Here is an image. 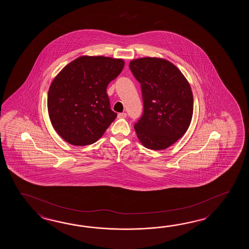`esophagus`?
Wrapping results in <instances>:
<instances>
[{"instance_id":"1","label":"esophagus","mask_w":249,"mask_h":249,"mask_svg":"<svg viewBox=\"0 0 249 249\" xmlns=\"http://www.w3.org/2000/svg\"><path fill=\"white\" fill-rule=\"evenodd\" d=\"M126 117V113H124V112H123V113H119V114L117 115V117H118V118H125Z\"/></svg>"}]
</instances>
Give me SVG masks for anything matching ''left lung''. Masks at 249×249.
Wrapping results in <instances>:
<instances>
[{
    "instance_id": "obj_1",
    "label": "left lung",
    "mask_w": 249,
    "mask_h": 249,
    "mask_svg": "<svg viewBox=\"0 0 249 249\" xmlns=\"http://www.w3.org/2000/svg\"><path fill=\"white\" fill-rule=\"evenodd\" d=\"M129 68L142 93V116L134 124L138 139L149 149L167 148L183 136L191 124V85L180 70L164 58H137Z\"/></svg>"
}]
</instances>
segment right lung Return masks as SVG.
<instances>
[{
	"mask_svg": "<svg viewBox=\"0 0 249 249\" xmlns=\"http://www.w3.org/2000/svg\"><path fill=\"white\" fill-rule=\"evenodd\" d=\"M121 58L82 56L53 79L48 92V113L53 128L67 142H96L116 119L107 87L122 72Z\"/></svg>",
	"mask_w": 249,
	"mask_h": 249,
	"instance_id": "1",
	"label": "right lung"
}]
</instances>
